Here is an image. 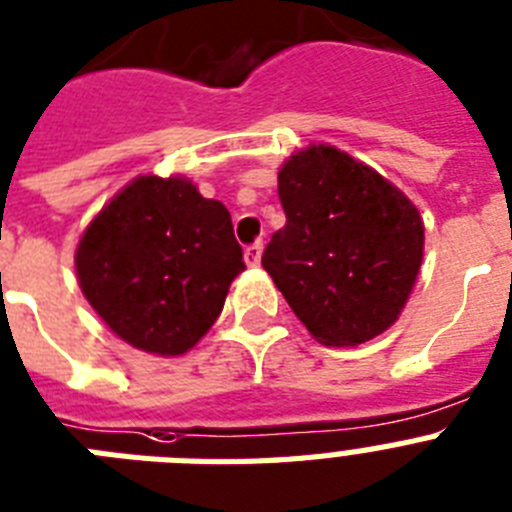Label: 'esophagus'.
I'll return each instance as SVG.
<instances>
[{"label":"esophagus","instance_id":"1","mask_svg":"<svg viewBox=\"0 0 512 512\" xmlns=\"http://www.w3.org/2000/svg\"><path fill=\"white\" fill-rule=\"evenodd\" d=\"M260 257H263V244L260 242L249 244V247L244 249V263H247L249 268H257V265H260Z\"/></svg>","mask_w":512,"mask_h":512}]
</instances>
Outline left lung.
<instances>
[{
  "label": "left lung",
  "instance_id": "left-lung-1",
  "mask_svg": "<svg viewBox=\"0 0 512 512\" xmlns=\"http://www.w3.org/2000/svg\"><path fill=\"white\" fill-rule=\"evenodd\" d=\"M286 226L263 252L276 289L322 346H359L398 320L424 257L419 208L372 166L312 143L278 169Z\"/></svg>",
  "mask_w": 512,
  "mask_h": 512
}]
</instances>
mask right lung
Segmentation results:
<instances>
[{
  "label": "right lung",
  "instance_id": "1",
  "mask_svg": "<svg viewBox=\"0 0 512 512\" xmlns=\"http://www.w3.org/2000/svg\"><path fill=\"white\" fill-rule=\"evenodd\" d=\"M75 270L114 336L182 356L218 320L244 263L226 205L184 176L140 174L85 226Z\"/></svg>",
  "mask_w": 512,
  "mask_h": 512
}]
</instances>
